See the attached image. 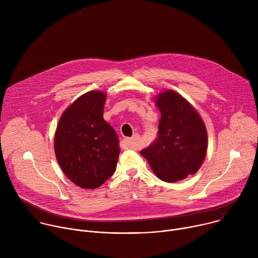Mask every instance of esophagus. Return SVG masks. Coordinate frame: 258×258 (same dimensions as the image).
I'll return each instance as SVG.
<instances>
[{
  "instance_id": "obj_1",
  "label": "esophagus",
  "mask_w": 258,
  "mask_h": 258,
  "mask_svg": "<svg viewBox=\"0 0 258 258\" xmlns=\"http://www.w3.org/2000/svg\"><path fill=\"white\" fill-rule=\"evenodd\" d=\"M140 140V135L135 134L132 138H126L125 139V143L127 144V146L132 149H137L138 147V142Z\"/></svg>"
}]
</instances>
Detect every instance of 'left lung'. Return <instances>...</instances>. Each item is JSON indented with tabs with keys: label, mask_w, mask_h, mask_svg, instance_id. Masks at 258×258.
<instances>
[{
	"label": "left lung",
	"mask_w": 258,
	"mask_h": 258,
	"mask_svg": "<svg viewBox=\"0 0 258 258\" xmlns=\"http://www.w3.org/2000/svg\"><path fill=\"white\" fill-rule=\"evenodd\" d=\"M155 104L161 113L158 137L141 155L159 179H185L198 171L206 156V126L197 110L172 90L159 93Z\"/></svg>",
	"instance_id": "8db88e82"
}]
</instances>
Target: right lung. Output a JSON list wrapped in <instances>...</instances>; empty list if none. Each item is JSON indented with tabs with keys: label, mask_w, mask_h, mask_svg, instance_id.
<instances>
[{
	"label": "right lung",
	"mask_w": 258,
	"mask_h": 258,
	"mask_svg": "<svg viewBox=\"0 0 258 258\" xmlns=\"http://www.w3.org/2000/svg\"><path fill=\"white\" fill-rule=\"evenodd\" d=\"M106 93L90 91L62 113L54 137L57 161L83 189H96L111 176L120 153L114 128L103 118Z\"/></svg>",
	"instance_id": "1"
}]
</instances>
